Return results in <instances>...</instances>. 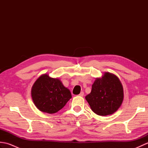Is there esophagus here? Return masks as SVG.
<instances>
[{
    "label": "esophagus",
    "instance_id": "1",
    "mask_svg": "<svg viewBox=\"0 0 148 148\" xmlns=\"http://www.w3.org/2000/svg\"><path fill=\"white\" fill-rule=\"evenodd\" d=\"M80 97H83L84 96V92H81L80 93H79V95Z\"/></svg>",
    "mask_w": 148,
    "mask_h": 148
}]
</instances>
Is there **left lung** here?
Returning <instances> with one entry per match:
<instances>
[{
	"label": "left lung",
	"instance_id": "obj_1",
	"mask_svg": "<svg viewBox=\"0 0 148 148\" xmlns=\"http://www.w3.org/2000/svg\"><path fill=\"white\" fill-rule=\"evenodd\" d=\"M123 88L116 75L105 72L97 78L92 84L91 93L85 97L92 111L99 116L115 112L123 100Z\"/></svg>",
	"mask_w": 148,
	"mask_h": 148
}]
</instances>
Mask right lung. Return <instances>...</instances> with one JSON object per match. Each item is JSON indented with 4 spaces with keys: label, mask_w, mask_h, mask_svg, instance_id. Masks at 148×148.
<instances>
[{
    "label": "right lung",
    "mask_w": 148,
    "mask_h": 148,
    "mask_svg": "<svg viewBox=\"0 0 148 148\" xmlns=\"http://www.w3.org/2000/svg\"><path fill=\"white\" fill-rule=\"evenodd\" d=\"M34 103L39 111L53 114L62 109L72 98L71 93L58 78L42 74L31 90Z\"/></svg>",
    "instance_id": "add662e5"
}]
</instances>
